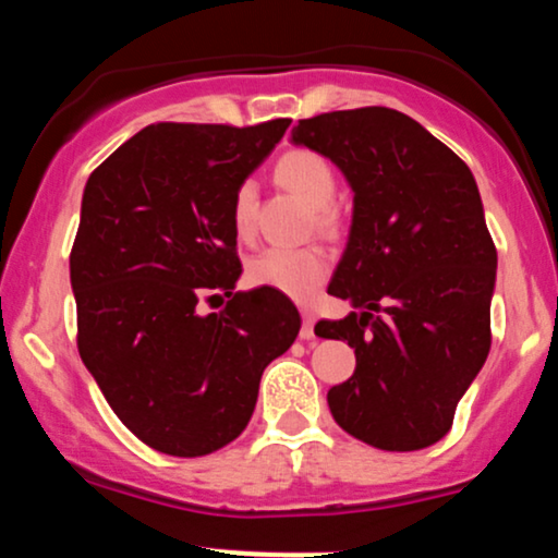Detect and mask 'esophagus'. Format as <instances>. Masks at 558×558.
Returning <instances> with one entry per match:
<instances>
[{
	"label": "esophagus",
	"mask_w": 558,
	"mask_h": 558,
	"mask_svg": "<svg viewBox=\"0 0 558 558\" xmlns=\"http://www.w3.org/2000/svg\"><path fill=\"white\" fill-rule=\"evenodd\" d=\"M301 319H304V323H301L299 336L304 338V341H310V338H315V312L304 306V310H301Z\"/></svg>",
	"instance_id": "1"
}]
</instances>
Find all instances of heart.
Returning a JSON list of instances; mask_svg holds the SVG:
<instances>
[{"mask_svg": "<svg viewBox=\"0 0 558 558\" xmlns=\"http://www.w3.org/2000/svg\"><path fill=\"white\" fill-rule=\"evenodd\" d=\"M275 175L288 191L315 207L319 228L338 226V209L330 202L336 194V172L323 155L312 149H291L275 165ZM257 217V189L254 181H243L233 194V228L241 239L254 233ZM330 275V254L323 246L283 248L272 246L248 262V280L254 286L275 288L293 299H312Z\"/></svg>", "mask_w": 558, "mask_h": 558, "instance_id": "1", "label": "heart"}]
</instances>
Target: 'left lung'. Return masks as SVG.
I'll list each match as a JSON object with an SVG mask.
<instances>
[{
  "mask_svg": "<svg viewBox=\"0 0 558 558\" xmlns=\"http://www.w3.org/2000/svg\"><path fill=\"white\" fill-rule=\"evenodd\" d=\"M291 138L354 189L349 246L328 286L354 312L315 325L356 354L354 375L328 390L332 420L383 451L438 444L490 351L496 243L475 178L390 107L315 114Z\"/></svg>",
  "mask_w": 558,
  "mask_h": 558,
  "instance_id": "left-lung-1",
  "label": "left lung"
}]
</instances>
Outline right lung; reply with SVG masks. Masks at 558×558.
<instances>
[{
	"instance_id": "1",
	"label": "right lung",
	"mask_w": 558,
	"mask_h": 558,
	"mask_svg": "<svg viewBox=\"0 0 558 558\" xmlns=\"http://www.w3.org/2000/svg\"><path fill=\"white\" fill-rule=\"evenodd\" d=\"M288 125H146L83 191L70 252L81 360L155 451L207 457L239 438L262 373L296 341L291 299L235 293L233 194ZM220 295L227 310L202 316L201 301Z\"/></svg>"
}]
</instances>
